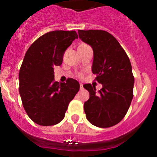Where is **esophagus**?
<instances>
[{
    "label": "esophagus",
    "mask_w": 157,
    "mask_h": 157,
    "mask_svg": "<svg viewBox=\"0 0 157 157\" xmlns=\"http://www.w3.org/2000/svg\"><path fill=\"white\" fill-rule=\"evenodd\" d=\"M79 86H80V90H83V85L82 84V83H80L79 84Z\"/></svg>",
    "instance_id": "1"
}]
</instances>
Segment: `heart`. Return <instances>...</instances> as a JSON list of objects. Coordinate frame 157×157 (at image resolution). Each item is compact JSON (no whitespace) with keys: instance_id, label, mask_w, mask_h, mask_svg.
I'll return each mask as SVG.
<instances>
[{"instance_id":"1","label":"heart","mask_w":157,"mask_h":157,"mask_svg":"<svg viewBox=\"0 0 157 157\" xmlns=\"http://www.w3.org/2000/svg\"><path fill=\"white\" fill-rule=\"evenodd\" d=\"M78 77H79V78H82V74H78Z\"/></svg>"}]
</instances>
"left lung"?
<instances>
[{
  "label": "left lung",
  "mask_w": 157,
  "mask_h": 157,
  "mask_svg": "<svg viewBox=\"0 0 157 157\" xmlns=\"http://www.w3.org/2000/svg\"><path fill=\"white\" fill-rule=\"evenodd\" d=\"M82 41L94 50L92 71L95 80L102 84L96 92L91 84L83 87L90 93L84 103L88 121L98 127H110L123 120L133 99L134 78L127 53L109 32L101 30H78Z\"/></svg>",
  "instance_id": "1"
}]
</instances>
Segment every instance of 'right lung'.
I'll return each instance as SVG.
<instances>
[{
  "label": "right lung",
  "mask_w": 157,
  "mask_h": 157,
  "mask_svg": "<svg viewBox=\"0 0 157 157\" xmlns=\"http://www.w3.org/2000/svg\"><path fill=\"white\" fill-rule=\"evenodd\" d=\"M78 38L75 30H54L38 37L27 49L19 70V94L30 120L41 126L57 124L64 118L70 101L79 90L73 78L54 81V67Z\"/></svg>",
  "instance_id": "obj_1"
}]
</instances>
